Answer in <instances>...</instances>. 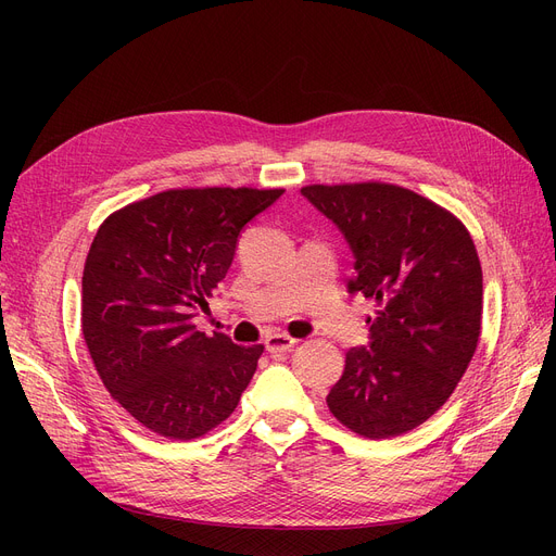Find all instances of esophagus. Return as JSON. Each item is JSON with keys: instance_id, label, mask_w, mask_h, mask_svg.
<instances>
[{"instance_id": "esophagus-1", "label": "esophagus", "mask_w": 556, "mask_h": 556, "mask_svg": "<svg viewBox=\"0 0 556 556\" xmlns=\"http://www.w3.org/2000/svg\"><path fill=\"white\" fill-rule=\"evenodd\" d=\"M298 340V333L288 331V329H279V327H266V346L268 349H283L290 346Z\"/></svg>"}]
</instances>
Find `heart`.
I'll list each match as a JSON object with an SVG mask.
<instances>
[{
  "label": "heart",
  "instance_id": "heart-1",
  "mask_svg": "<svg viewBox=\"0 0 556 556\" xmlns=\"http://www.w3.org/2000/svg\"><path fill=\"white\" fill-rule=\"evenodd\" d=\"M317 254H319L317 248H306V250L302 252V256H300V266H311L313 256H317Z\"/></svg>",
  "mask_w": 556,
  "mask_h": 556
}]
</instances>
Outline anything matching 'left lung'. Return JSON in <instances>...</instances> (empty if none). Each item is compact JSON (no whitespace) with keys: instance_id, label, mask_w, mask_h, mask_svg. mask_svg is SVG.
Instances as JSON below:
<instances>
[{"instance_id":"obj_1","label":"left lung","mask_w":556,"mask_h":556,"mask_svg":"<svg viewBox=\"0 0 556 556\" xmlns=\"http://www.w3.org/2000/svg\"><path fill=\"white\" fill-rule=\"evenodd\" d=\"M277 198L250 187L170 189L99 227L83 270V338L105 390L153 432L202 437L252 381L258 336H227L207 298L243 227Z\"/></svg>"}]
</instances>
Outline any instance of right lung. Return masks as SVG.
I'll return each instance as SVG.
<instances>
[{
  "label": "right lung",
  "instance_id": "add662e5",
  "mask_svg": "<svg viewBox=\"0 0 556 556\" xmlns=\"http://www.w3.org/2000/svg\"><path fill=\"white\" fill-rule=\"evenodd\" d=\"M354 252V290L376 302L327 403L369 440L430 419L469 367L482 323V268L466 227L440 204L383 182L302 191Z\"/></svg>",
  "mask_w": 556,
  "mask_h": 556
}]
</instances>
